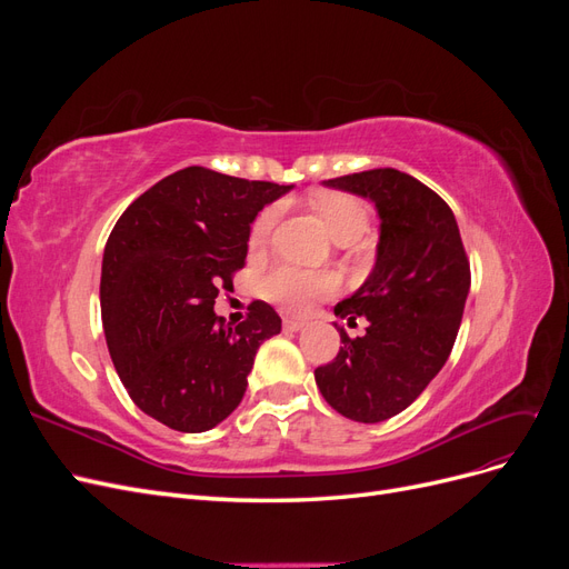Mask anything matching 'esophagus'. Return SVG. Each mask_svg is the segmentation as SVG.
<instances>
[{
  "label": "esophagus",
  "mask_w": 569,
  "mask_h": 569,
  "mask_svg": "<svg viewBox=\"0 0 569 569\" xmlns=\"http://www.w3.org/2000/svg\"><path fill=\"white\" fill-rule=\"evenodd\" d=\"M306 327V322L303 320H297V318H284V330L287 332H299V330H303Z\"/></svg>",
  "instance_id": "esophagus-1"
}]
</instances>
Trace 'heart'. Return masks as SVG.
I'll return each mask as SVG.
<instances>
[{
  "label": "heart",
  "mask_w": 569,
  "mask_h": 569,
  "mask_svg": "<svg viewBox=\"0 0 569 569\" xmlns=\"http://www.w3.org/2000/svg\"><path fill=\"white\" fill-rule=\"evenodd\" d=\"M311 203L335 242L351 244V242H356V239L363 237L370 228V209L358 197L327 192V194H316L311 199ZM278 218H280L278 203L266 206V209L256 216L253 226H251V234H249V244L253 249L263 247L268 242V237L274 228V222H278ZM335 287H337V278L332 272L280 266L268 274L261 289L270 301L282 306L284 311L301 313L316 299L332 295Z\"/></svg>",
  "instance_id": "heart-1"
}]
</instances>
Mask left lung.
Instances as JSON below:
<instances>
[{
  "label": "left lung",
  "mask_w": 569,
  "mask_h": 569,
  "mask_svg": "<svg viewBox=\"0 0 569 569\" xmlns=\"http://www.w3.org/2000/svg\"><path fill=\"white\" fill-rule=\"evenodd\" d=\"M322 184L372 201L380 239L366 282L335 306L349 322L363 316L366 335L351 339L335 322L343 347L316 370V385L343 418L382 422L416 401L449 360L470 263L449 203L412 176L375 168Z\"/></svg>",
  "instance_id": "obj_1"
}]
</instances>
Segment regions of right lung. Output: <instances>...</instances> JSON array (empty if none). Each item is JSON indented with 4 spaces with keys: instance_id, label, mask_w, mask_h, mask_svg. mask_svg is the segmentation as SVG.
Segmentation results:
<instances>
[{
    "instance_id": "obj_1",
    "label": "right lung",
    "mask_w": 569,
    "mask_h": 569,
    "mask_svg": "<svg viewBox=\"0 0 569 569\" xmlns=\"http://www.w3.org/2000/svg\"><path fill=\"white\" fill-rule=\"evenodd\" d=\"M291 187L189 166L118 218L101 261V320L120 382L149 418L197 435L242 401L256 351L282 320L253 301L228 327L213 306L244 266L258 211Z\"/></svg>"
}]
</instances>
